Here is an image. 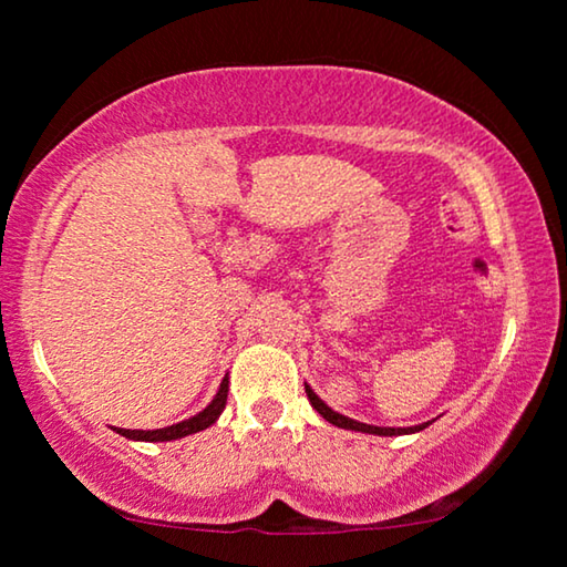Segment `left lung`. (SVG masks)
Masks as SVG:
<instances>
[{"mask_svg":"<svg viewBox=\"0 0 567 567\" xmlns=\"http://www.w3.org/2000/svg\"><path fill=\"white\" fill-rule=\"evenodd\" d=\"M305 392H307L309 405H312V408L317 410V413H320V415L324 417V421L332 423V425H338V429H346V431L371 433V436H408V433H417V431L429 429V425L433 423V421H429V423H421V425H408V429H390V425H369V423L353 421V417H348V415L336 413V410L328 408L320 398H317V392H315L312 386H309L307 382H305Z\"/></svg>","mask_w":567,"mask_h":567,"instance_id":"1","label":"left lung"}]
</instances>
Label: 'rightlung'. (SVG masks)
Segmentation results:
<instances>
[{
  "label": "right lung",
  "instance_id": "right-lung-1",
  "mask_svg": "<svg viewBox=\"0 0 567 567\" xmlns=\"http://www.w3.org/2000/svg\"><path fill=\"white\" fill-rule=\"evenodd\" d=\"M227 392H229V377H224L221 384H219V392L214 394V400L208 402V405L200 410V413L185 417V421H181V423H173V425H167V429H154V431H131V429H113V431H118L121 436H126L131 441H177V439H185V436H190V433L206 431L208 425H214L216 421H219L224 408H227Z\"/></svg>",
  "mask_w": 567,
  "mask_h": 567
}]
</instances>
